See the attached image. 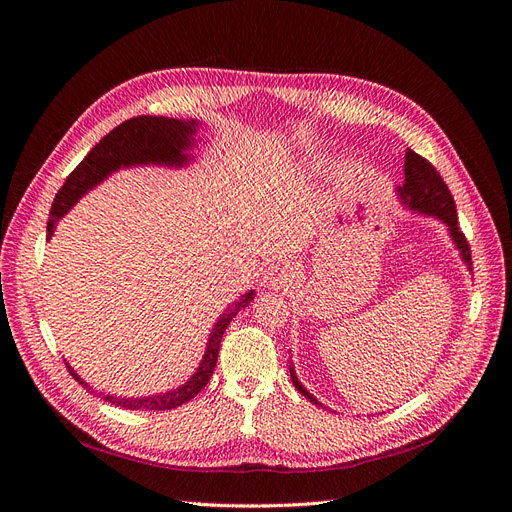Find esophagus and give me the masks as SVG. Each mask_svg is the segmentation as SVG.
<instances>
[{
	"label": "esophagus",
	"instance_id": "34e87169",
	"mask_svg": "<svg viewBox=\"0 0 512 512\" xmlns=\"http://www.w3.org/2000/svg\"><path fill=\"white\" fill-rule=\"evenodd\" d=\"M299 277V269L290 265V262H282V265H273L265 273V282L269 288H290Z\"/></svg>",
	"mask_w": 512,
	"mask_h": 512
}]
</instances>
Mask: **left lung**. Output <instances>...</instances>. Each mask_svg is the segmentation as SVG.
Here are the masks:
<instances>
[{
  "mask_svg": "<svg viewBox=\"0 0 512 512\" xmlns=\"http://www.w3.org/2000/svg\"><path fill=\"white\" fill-rule=\"evenodd\" d=\"M404 175H406L404 185L397 188L401 203H404L408 209H412L416 213L433 215V218H438L440 222H444L448 226V232H451L453 243L457 245V250L461 252V260L466 262L468 269L472 271L470 243L459 228L453 194H451V190H448V185L444 183V179L440 177L438 170L433 168V164L427 162L423 156H418V153L408 149L406 151ZM290 378H292L294 389H297L301 395H305L309 401H312V404L322 406L320 401L299 382V378H297V374H294L292 367H290Z\"/></svg>",
  "mask_w": 512,
  "mask_h": 512,
  "instance_id": "8db88e82",
  "label": "left lung"
}]
</instances>
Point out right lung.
<instances>
[{"instance_id":"right-lung-1","label":"right lung","mask_w":512,"mask_h":512,"mask_svg":"<svg viewBox=\"0 0 512 512\" xmlns=\"http://www.w3.org/2000/svg\"><path fill=\"white\" fill-rule=\"evenodd\" d=\"M196 130L198 121L190 119H170V117H153V115H138L128 121L119 123L115 130L108 132L102 141L91 149L85 160L76 166L68 175L66 183L61 185L53 207H51V218L46 224V239L53 237L57 222L64 218V215L76 205V200L85 196L91 188H96L108 175H113L119 168H130V166H185L190 158V149L196 143ZM254 301V290L245 292L239 301L232 303L226 312L215 322V327L209 335L207 350L203 361H200L194 376L177 386V389H170L166 393L149 395V397H115V395H102L108 404H115L126 410H173L179 408L185 401L196 397L203 386L209 382L215 363H218L220 344L224 331L230 324V320L241 312L243 307ZM68 371L74 376V380L83 384L89 393L94 389L76 374V371L66 363Z\"/></svg>"}]
</instances>
